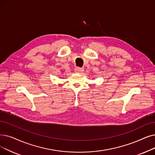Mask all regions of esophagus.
Returning <instances> with one entry per match:
<instances>
[{
    "label": "esophagus",
    "instance_id": "34e87169",
    "mask_svg": "<svg viewBox=\"0 0 155 155\" xmlns=\"http://www.w3.org/2000/svg\"><path fill=\"white\" fill-rule=\"evenodd\" d=\"M75 73H82L84 71V69L79 68V67H77V68L75 69Z\"/></svg>",
    "mask_w": 155,
    "mask_h": 155
}]
</instances>
